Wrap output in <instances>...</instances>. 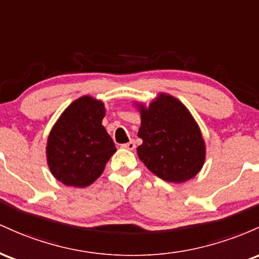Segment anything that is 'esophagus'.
Here are the masks:
<instances>
[{"label":"esophagus","instance_id":"34e87169","mask_svg":"<svg viewBox=\"0 0 259 259\" xmlns=\"http://www.w3.org/2000/svg\"><path fill=\"white\" fill-rule=\"evenodd\" d=\"M122 148H124V149H128V150H133L136 148V143H135V141H130L128 143H124V144H122L121 145Z\"/></svg>","mask_w":259,"mask_h":259}]
</instances>
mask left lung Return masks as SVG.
<instances>
[{
    "mask_svg": "<svg viewBox=\"0 0 259 259\" xmlns=\"http://www.w3.org/2000/svg\"><path fill=\"white\" fill-rule=\"evenodd\" d=\"M141 114L138 158L167 182L182 184L202 170L205 142L190 110L179 99L159 93L149 105L135 104Z\"/></svg>",
    "mask_w": 259,
    "mask_h": 259,
    "instance_id": "8db88e82",
    "label": "left lung"
}]
</instances>
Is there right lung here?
I'll list each match as a JSON object with an SVG mask.
<instances>
[{
	"instance_id": "right-lung-1",
	"label": "right lung",
	"mask_w": 259,
	"mask_h": 259,
	"mask_svg": "<svg viewBox=\"0 0 259 259\" xmlns=\"http://www.w3.org/2000/svg\"><path fill=\"white\" fill-rule=\"evenodd\" d=\"M105 114L103 101L84 95L55 122L46 143V160L57 181L84 188L100 177L116 153L114 141L101 124Z\"/></svg>"
}]
</instances>
